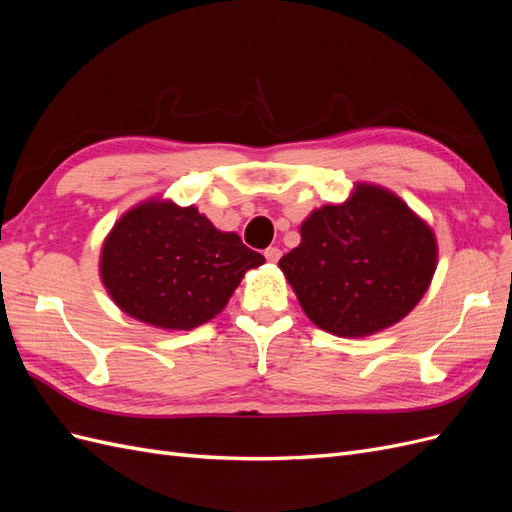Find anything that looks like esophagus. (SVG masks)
Here are the masks:
<instances>
[{"mask_svg":"<svg viewBox=\"0 0 512 512\" xmlns=\"http://www.w3.org/2000/svg\"><path fill=\"white\" fill-rule=\"evenodd\" d=\"M265 258H267L269 262H277V260L282 258V250H280V247H267V250H265Z\"/></svg>","mask_w":512,"mask_h":512,"instance_id":"1","label":"esophagus"}]
</instances>
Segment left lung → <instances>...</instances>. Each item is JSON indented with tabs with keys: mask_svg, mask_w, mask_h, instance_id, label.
<instances>
[{
	"mask_svg": "<svg viewBox=\"0 0 512 512\" xmlns=\"http://www.w3.org/2000/svg\"><path fill=\"white\" fill-rule=\"evenodd\" d=\"M436 262V237L404 200L359 183L344 205L309 215L280 269L320 329L365 337L412 312Z\"/></svg>",
	"mask_w": 512,
	"mask_h": 512,
	"instance_id": "8db88e82",
	"label": "left lung"
}]
</instances>
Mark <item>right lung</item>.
<instances>
[{
  "label": "right lung",
  "instance_id": "right-lung-1",
  "mask_svg": "<svg viewBox=\"0 0 512 512\" xmlns=\"http://www.w3.org/2000/svg\"><path fill=\"white\" fill-rule=\"evenodd\" d=\"M262 262L265 256L235 232L215 228L196 207L149 200L106 237L100 275L128 316L190 331L220 314L245 271Z\"/></svg>",
  "mask_w": 512,
  "mask_h": 512
}]
</instances>
